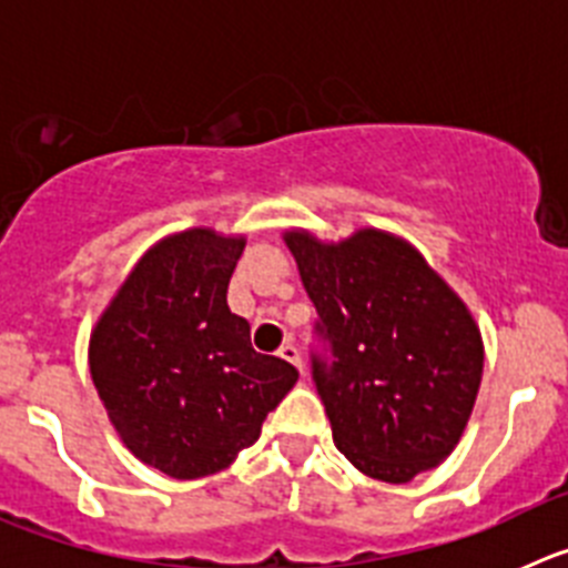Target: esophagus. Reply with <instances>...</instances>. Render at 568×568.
<instances>
[{
	"instance_id": "esophagus-1",
	"label": "esophagus",
	"mask_w": 568,
	"mask_h": 568,
	"mask_svg": "<svg viewBox=\"0 0 568 568\" xmlns=\"http://www.w3.org/2000/svg\"><path fill=\"white\" fill-rule=\"evenodd\" d=\"M278 355H281V358H284V361H290V364H295V366H298V369H304V361H301L298 346H295L293 341H287V344H281Z\"/></svg>"
}]
</instances>
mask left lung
Wrapping results in <instances>:
<instances>
[{"instance_id": "left-lung-1", "label": "left lung", "mask_w": 568, "mask_h": 568, "mask_svg": "<svg viewBox=\"0 0 568 568\" xmlns=\"http://www.w3.org/2000/svg\"><path fill=\"white\" fill-rule=\"evenodd\" d=\"M315 304L313 381L333 440L369 478L406 484L464 435L484 344L464 301L418 250L381 230L341 244L287 233Z\"/></svg>"}]
</instances>
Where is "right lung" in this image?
I'll list each match as a JSON object with an SVG mask.
<instances>
[{
  "label": "right lung",
  "instance_id": "add662e5",
  "mask_svg": "<svg viewBox=\"0 0 568 568\" xmlns=\"http://www.w3.org/2000/svg\"><path fill=\"white\" fill-rule=\"evenodd\" d=\"M244 239L195 227L159 241L135 264L90 335V375L130 453L170 478L233 464L298 381L255 353L230 313V275Z\"/></svg>",
  "mask_w": 568,
  "mask_h": 568
}]
</instances>
